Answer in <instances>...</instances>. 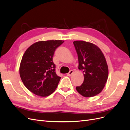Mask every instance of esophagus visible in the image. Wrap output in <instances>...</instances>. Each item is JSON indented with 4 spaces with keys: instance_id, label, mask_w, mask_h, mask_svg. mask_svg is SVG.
Masks as SVG:
<instances>
[{
    "instance_id": "34e87169",
    "label": "esophagus",
    "mask_w": 130,
    "mask_h": 130,
    "mask_svg": "<svg viewBox=\"0 0 130 130\" xmlns=\"http://www.w3.org/2000/svg\"><path fill=\"white\" fill-rule=\"evenodd\" d=\"M73 73H74L73 70H70L69 72L67 74V76H71L73 74Z\"/></svg>"
}]
</instances>
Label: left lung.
<instances>
[{
	"instance_id": "8db88e82",
	"label": "left lung",
	"mask_w": 130,
	"mask_h": 130,
	"mask_svg": "<svg viewBox=\"0 0 130 130\" xmlns=\"http://www.w3.org/2000/svg\"><path fill=\"white\" fill-rule=\"evenodd\" d=\"M78 56V69L84 72V80L76 89L85 97H92L104 89L108 75V68L104 54L93 43L75 41Z\"/></svg>"
}]
</instances>
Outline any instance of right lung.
Masks as SVG:
<instances>
[{
  "label": "right lung",
  "instance_id": "add662e5",
  "mask_svg": "<svg viewBox=\"0 0 130 130\" xmlns=\"http://www.w3.org/2000/svg\"><path fill=\"white\" fill-rule=\"evenodd\" d=\"M64 41L50 40L34 43L26 49L19 67V74L27 89L37 95L45 97L57 88L61 77L55 72L53 56Z\"/></svg>",
  "mask_w": 130,
  "mask_h": 130
}]
</instances>
